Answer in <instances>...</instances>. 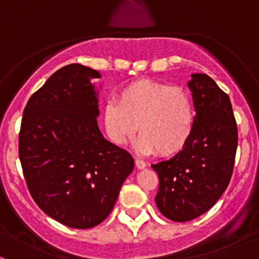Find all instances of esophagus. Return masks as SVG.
<instances>
[{
    "label": "esophagus",
    "instance_id": "34e87169",
    "mask_svg": "<svg viewBox=\"0 0 259 259\" xmlns=\"http://www.w3.org/2000/svg\"><path fill=\"white\" fill-rule=\"evenodd\" d=\"M135 165H137L138 169H144L146 164L144 160H142V159H135Z\"/></svg>",
    "mask_w": 259,
    "mask_h": 259
}]
</instances>
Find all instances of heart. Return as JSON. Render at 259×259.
I'll return each instance as SVG.
<instances>
[{
  "mask_svg": "<svg viewBox=\"0 0 259 259\" xmlns=\"http://www.w3.org/2000/svg\"><path fill=\"white\" fill-rule=\"evenodd\" d=\"M104 126L115 144L139 133L143 153L173 156L185 148L194 126V110L184 89L150 80L130 83L104 108Z\"/></svg>",
  "mask_w": 259,
  "mask_h": 259,
  "instance_id": "b5f03b06",
  "label": "heart"
}]
</instances>
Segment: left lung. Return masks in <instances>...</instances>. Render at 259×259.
I'll return each mask as SVG.
<instances>
[{"label":"left lung","mask_w":259,"mask_h":259,"mask_svg":"<svg viewBox=\"0 0 259 259\" xmlns=\"http://www.w3.org/2000/svg\"><path fill=\"white\" fill-rule=\"evenodd\" d=\"M195 108L192 137L169 160L153 164L159 177L155 203L173 222H189L208 211L231 182L238 129L229 96L205 74L188 82Z\"/></svg>","instance_id":"obj_1"}]
</instances>
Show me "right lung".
Masks as SVG:
<instances>
[{
	"instance_id": "1",
	"label": "right lung",
	"mask_w": 259,
	"mask_h": 259,
	"mask_svg": "<svg viewBox=\"0 0 259 259\" xmlns=\"http://www.w3.org/2000/svg\"><path fill=\"white\" fill-rule=\"evenodd\" d=\"M100 74L71 64L28 99L18 155L28 192L48 215L70 228L100 224L113 210L134 159L104 139L90 79Z\"/></svg>"
}]
</instances>
